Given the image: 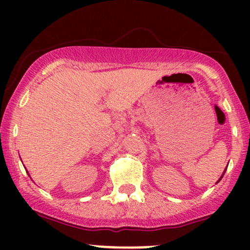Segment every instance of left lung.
Returning a JSON list of instances; mask_svg holds the SVG:
<instances>
[{
	"instance_id": "1",
	"label": "left lung",
	"mask_w": 250,
	"mask_h": 250,
	"mask_svg": "<svg viewBox=\"0 0 250 250\" xmlns=\"http://www.w3.org/2000/svg\"><path fill=\"white\" fill-rule=\"evenodd\" d=\"M227 167H228V166H227ZM226 170H227V168L225 169V170H223V173H222V175H221V177H220V179H219V180H217V182H216V183H219V182H220V181H221V179H222V177H223V175H225V173H226Z\"/></svg>"
}]
</instances>
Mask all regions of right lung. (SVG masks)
<instances>
[{
  "label": "right lung",
  "mask_w": 250,
  "mask_h": 250,
  "mask_svg": "<svg viewBox=\"0 0 250 250\" xmlns=\"http://www.w3.org/2000/svg\"><path fill=\"white\" fill-rule=\"evenodd\" d=\"M28 175H29V174H28Z\"/></svg>",
  "instance_id": "obj_1"
}]
</instances>
